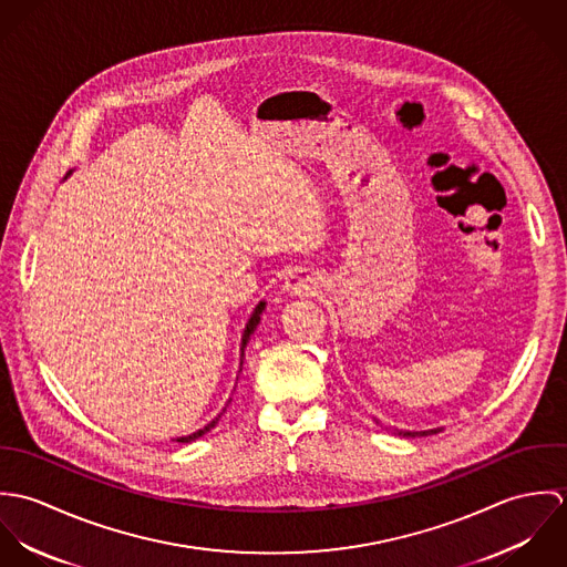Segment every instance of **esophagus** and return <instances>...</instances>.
I'll return each mask as SVG.
<instances>
[{
    "instance_id": "34e87169",
    "label": "esophagus",
    "mask_w": 567,
    "mask_h": 567,
    "mask_svg": "<svg viewBox=\"0 0 567 567\" xmlns=\"http://www.w3.org/2000/svg\"><path fill=\"white\" fill-rule=\"evenodd\" d=\"M317 290H319L317 279L303 270L292 272L284 284V292L290 297H312L317 295Z\"/></svg>"
}]
</instances>
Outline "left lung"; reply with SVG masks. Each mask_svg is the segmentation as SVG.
<instances>
[{
	"label": "left lung",
	"instance_id": "1",
	"mask_svg": "<svg viewBox=\"0 0 567 567\" xmlns=\"http://www.w3.org/2000/svg\"><path fill=\"white\" fill-rule=\"evenodd\" d=\"M375 423H380V421H375ZM439 432V427H434V430H421V432H414V430H398L395 434H400V436H427V434H436Z\"/></svg>",
	"mask_w": 567,
	"mask_h": 567
}]
</instances>
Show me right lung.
<instances>
[{
    "mask_svg": "<svg viewBox=\"0 0 567 567\" xmlns=\"http://www.w3.org/2000/svg\"><path fill=\"white\" fill-rule=\"evenodd\" d=\"M72 172H68V176H70ZM65 176V178H68ZM266 310V301H259L257 306H255V310H252V315H250V319L246 321V324H244V331H243V342H240V371H243V362H244V347H246V342L250 340V336H252V331L257 329V324H259V321H261V312ZM231 402V400H229ZM227 402V404H229ZM227 408H223V412H225ZM223 412L218 414V416H214L205 427H200V430H196V432H192V434H187V436H178L176 439V443H192V441H196V439H200L205 432H209L218 421H220V416H223Z\"/></svg>",
    "mask_w": 567,
    "mask_h": 567,
    "instance_id": "add662e5",
    "label": "right lung"
}]
</instances>
